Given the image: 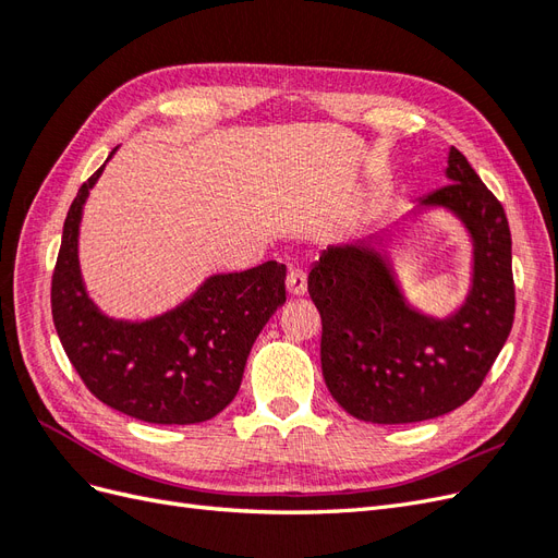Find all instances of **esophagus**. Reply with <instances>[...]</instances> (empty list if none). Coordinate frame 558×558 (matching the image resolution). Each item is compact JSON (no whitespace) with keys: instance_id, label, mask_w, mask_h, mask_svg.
Returning <instances> with one entry per match:
<instances>
[{"instance_id":"1","label":"esophagus","mask_w":558,"mask_h":558,"mask_svg":"<svg viewBox=\"0 0 558 558\" xmlns=\"http://www.w3.org/2000/svg\"><path fill=\"white\" fill-rule=\"evenodd\" d=\"M286 289H289V293L295 295V298L305 295V291H307V275H305V269L291 267V269H289V277H286Z\"/></svg>"}]
</instances>
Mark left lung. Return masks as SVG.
Listing matches in <instances>:
<instances>
[{
  "label": "left lung",
  "mask_w": 558,
  "mask_h": 558,
  "mask_svg": "<svg viewBox=\"0 0 558 558\" xmlns=\"http://www.w3.org/2000/svg\"><path fill=\"white\" fill-rule=\"evenodd\" d=\"M447 179L418 207H445L472 238V289L461 310L433 318L410 307L379 248L332 244L307 289L320 314V369L340 408L369 424H414L477 393L514 320L508 216L459 148Z\"/></svg>",
  "instance_id": "obj_1"
}]
</instances>
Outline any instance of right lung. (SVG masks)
I'll use <instances>...</instances> for the list:
<instances>
[{
    "instance_id": "1",
    "label": "right lung",
    "mask_w": 558,
    "mask_h": 558,
    "mask_svg": "<svg viewBox=\"0 0 558 558\" xmlns=\"http://www.w3.org/2000/svg\"><path fill=\"white\" fill-rule=\"evenodd\" d=\"M105 165L81 185L64 218L50 283L62 349L88 391L109 408L146 424H199L238 396L253 342L286 302V265L267 260L214 275L156 318H109L88 298L78 267L83 205Z\"/></svg>"
}]
</instances>
